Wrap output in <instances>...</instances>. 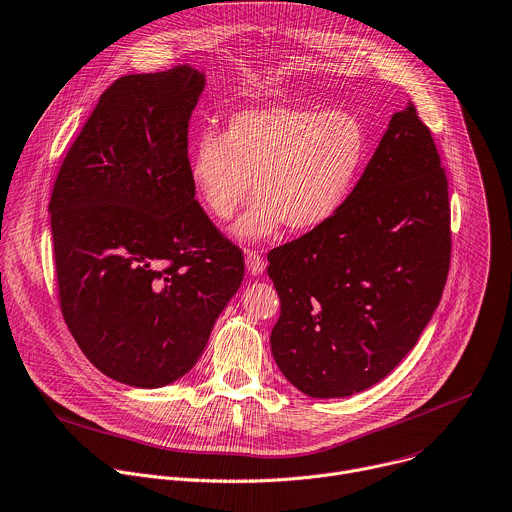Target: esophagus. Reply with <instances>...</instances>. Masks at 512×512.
Here are the masks:
<instances>
[{
    "label": "esophagus",
    "instance_id": "obj_1",
    "mask_svg": "<svg viewBox=\"0 0 512 512\" xmlns=\"http://www.w3.org/2000/svg\"><path fill=\"white\" fill-rule=\"evenodd\" d=\"M245 265H247V271L251 273V275H261L263 273V269H265V261L261 259V255L259 253H255V251H245Z\"/></svg>",
    "mask_w": 512,
    "mask_h": 512
}]
</instances>
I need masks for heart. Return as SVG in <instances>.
Returning a JSON list of instances; mask_svg holds the SVG:
<instances>
[{
    "label": "heart",
    "instance_id": "1",
    "mask_svg": "<svg viewBox=\"0 0 512 512\" xmlns=\"http://www.w3.org/2000/svg\"><path fill=\"white\" fill-rule=\"evenodd\" d=\"M368 158V134L350 110L267 106L237 112L223 134L197 136L189 175L205 209L227 221L251 193L257 199L233 225L241 241L325 225L348 203Z\"/></svg>",
    "mask_w": 512,
    "mask_h": 512
}]
</instances>
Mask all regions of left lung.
Listing matches in <instances>:
<instances>
[{
    "mask_svg": "<svg viewBox=\"0 0 512 512\" xmlns=\"http://www.w3.org/2000/svg\"><path fill=\"white\" fill-rule=\"evenodd\" d=\"M450 245L448 181L408 102L342 211L267 255L281 301L271 331L281 374L311 398H346L384 380L440 303Z\"/></svg>",
    "mask_w": 512,
    "mask_h": 512,
    "instance_id": "obj_1",
    "label": "left lung"
}]
</instances>
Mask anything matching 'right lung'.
<instances>
[{"label":"right lung","mask_w":512,"mask_h":512,"mask_svg":"<svg viewBox=\"0 0 512 512\" xmlns=\"http://www.w3.org/2000/svg\"><path fill=\"white\" fill-rule=\"evenodd\" d=\"M205 82L189 64L118 78L68 150L48 207L68 329L104 376L132 388L191 372L245 275L189 175Z\"/></svg>","instance_id":"add662e5"}]
</instances>
